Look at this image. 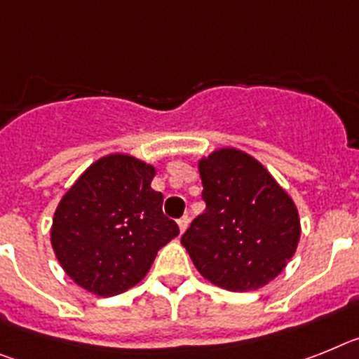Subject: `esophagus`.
<instances>
[{
	"instance_id": "esophagus-1",
	"label": "esophagus",
	"mask_w": 359,
	"mask_h": 359,
	"mask_svg": "<svg viewBox=\"0 0 359 359\" xmlns=\"http://www.w3.org/2000/svg\"><path fill=\"white\" fill-rule=\"evenodd\" d=\"M179 229H180V233H184L186 231V229H188V224H189V217L188 215H184V217H180L179 218Z\"/></svg>"
}]
</instances>
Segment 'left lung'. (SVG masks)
Listing matches in <instances>:
<instances>
[{
	"mask_svg": "<svg viewBox=\"0 0 359 359\" xmlns=\"http://www.w3.org/2000/svg\"><path fill=\"white\" fill-rule=\"evenodd\" d=\"M198 215L180 242L205 280L227 291L264 287L287 266L300 240L294 202L257 158L220 148L201 158Z\"/></svg>",
	"mask_w": 359,
	"mask_h": 359,
	"instance_id": "left-lung-1",
	"label": "left lung"
}]
</instances>
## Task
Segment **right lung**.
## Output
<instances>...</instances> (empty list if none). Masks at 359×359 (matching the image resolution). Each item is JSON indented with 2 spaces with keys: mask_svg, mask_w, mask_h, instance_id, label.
<instances>
[{
  "mask_svg": "<svg viewBox=\"0 0 359 359\" xmlns=\"http://www.w3.org/2000/svg\"><path fill=\"white\" fill-rule=\"evenodd\" d=\"M155 168L132 155L99 158L65 193L50 242L65 273L97 296L141 282L157 251L179 235L151 189Z\"/></svg>",
  "mask_w": 359,
  "mask_h": 359,
  "instance_id": "obj_1",
  "label": "right lung"
}]
</instances>
